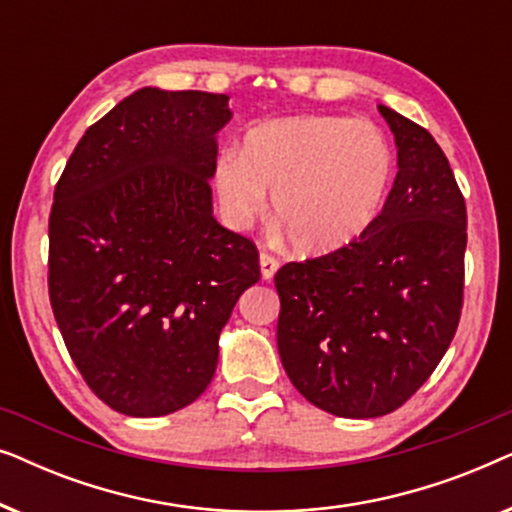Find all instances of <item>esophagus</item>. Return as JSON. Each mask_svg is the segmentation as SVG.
I'll use <instances>...</instances> for the list:
<instances>
[{
  "mask_svg": "<svg viewBox=\"0 0 512 512\" xmlns=\"http://www.w3.org/2000/svg\"><path fill=\"white\" fill-rule=\"evenodd\" d=\"M277 270H279L277 258L270 254H261V277L265 279V282H270V279L275 277Z\"/></svg>",
  "mask_w": 512,
  "mask_h": 512,
  "instance_id": "34e87169",
  "label": "esophagus"
}]
</instances>
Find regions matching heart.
Listing matches in <instances>:
<instances>
[{
  "label": "heart",
  "instance_id": "1",
  "mask_svg": "<svg viewBox=\"0 0 512 512\" xmlns=\"http://www.w3.org/2000/svg\"><path fill=\"white\" fill-rule=\"evenodd\" d=\"M391 174L394 153L375 123L300 114L258 125L244 137L240 156H219L214 186L235 228H247L272 193V214L293 249L324 256L366 233Z\"/></svg>",
  "mask_w": 512,
  "mask_h": 512
}]
</instances>
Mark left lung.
<instances>
[{
    "instance_id": "1",
    "label": "left lung",
    "mask_w": 512,
    "mask_h": 512,
    "mask_svg": "<svg viewBox=\"0 0 512 512\" xmlns=\"http://www.w3.org/2000/svg\"><path fill=\"white\" fill-rule=\"evenodd\" d=\"M398 172L366 233L333 254L286 263L279 359L300 394L349 419L394 412L443 359L464 305L466 202L422 125L380 104Z\"/></svg>"
}]
</instances>
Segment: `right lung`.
Returning <instances> with one entry per match:
<instances>
[{
    "label": "right lung",
    "instance_id": "add662e5",
    "mask_svg": "<svg viewBox=\"0 0 512 512\" xmlns=\"http://www.w3.org/2000/svg\"><path fill=\"white\" fill-rule=\"evenodd\" d=\"M228 95L135 90L90 125L55 186L48 296L67 352L109 408L160 417L212 382L258 251L214 219Z\"/></svg>",
    "mask_w": 512,
    "mask_h": 512
}]
</instances>
